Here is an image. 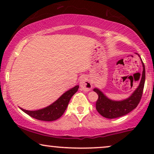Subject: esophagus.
<instances>
[{"mask_svg":"<svg viewBox=\"0 0 154 154\" xmlns=\"http://www.w3.org/2000/svg\"><path fill=\"white\" fill-rule=\"evenodd\" d=\"M79 85L85 91H89L92 88V84L87 77H82L80 79Z\"/></svg>","mask_w":154,"mask_h":154,"instance_id":"34e87169","label":"esophagus"}]
</instances>
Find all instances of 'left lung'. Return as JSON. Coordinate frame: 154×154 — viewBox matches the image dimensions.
<instances>
[{
    "instance_id": "1",
    "label": "left lung",
    "mask_w": 154,
    "mask_h": 154,
    "mask_svg": "<svg viewBox=\"0 0 154 154\" xmlns=\"http://www.w3.org/2000/svg\"><path fill=\"white\" fill-rule=\"evenodd\" d=\"M142 63L143 70L139 86L127 99L120 101L112 100L108 98L98 88H95L93 90L98 95L95 106L96 110L100 115L107 119H114L126 115L137 106L142 97L146 79V69L143 61Z\"/></svg>"
}]
</instances>
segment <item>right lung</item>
<instances>
[{
  "mask_svg": "<svg viewBox=\"0 0 154 154\" xmlns=\"http://www.w3.org/2000/svg\"><path fill=\"white\" fill-rule=\"evenodd\" d=\"M78 88L79 85H77L70 89L69 91H66L54 103L44 109L36 111H27L23 109H21L28 115L36 119L46 122L54 121L63 115L72 95L78 91Z\"/></svg>",
  "mask_w": 154,
  "mask_h": 154,
  "instance_id": "1",
  "label": "right lung"
}]
</instances>
